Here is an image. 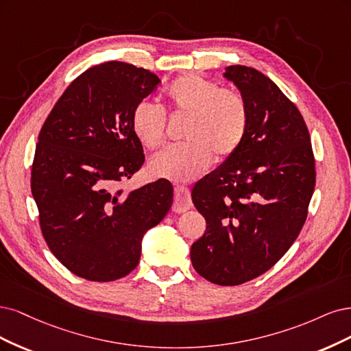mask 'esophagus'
Listing matches in <instances>:
<instances>
[{
  "instance_id": "obj_1",
  "label": "esophagus",
  "mask_w": 351,
  "mask_h": 351,
  "mask_svg": "<svg viewBox=\"0 0 351 351\" xmlns=\"http://www.w3.org/2000/svg\"><path fill=\"white\" fill-rule=\"evenodd\" d=\"M192 207L191 192L189 188L179 185L175 188V201H173V211L175 213H184Z\"/></svg>"
}]
</instances>
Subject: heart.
Masks as SVG:
<instances>
[{"mask_svg": "<svg viewBox=\"0 0 351 351\" xmlns=\"http://www.w3.org/2000/svg\"><path fill=\"white\" fill-rule=\"evenodd\" d=\"M166 97L173 115L186 118L182 134L186 143L152 157L153 175L186 182L206 171L213 154L224 160L239 149L250 125V109L241 92L186 74L171 83ZM131 125L147 149L156 150L166 141L165 112L149 100L134 108Z\"/></svg>", "mask_w": 351, "mask_h": 351, "instance_id": "heart-1", "label": "heart"}]
</instances>
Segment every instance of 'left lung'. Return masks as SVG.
Masks as SVG:
<instances>
[{"mask_svg":"<svg viewBox=\"0 0 351 351\" xmlns=\"http://www.w3.org/2000/svg\"><path fill=\"white\" fill-rule=\"evenodd\" d=\"M224 77L243 95L250 125L239 149L191 192L207 223L191 261L214 285L239 286L276 265L296 241L316 172L306 123L277 84L245 65L228 66Z\"/></svg>","mask_w":351,"mask_h":351,"instance_id":"8db88e82","label":"left lung"}]
</instances>
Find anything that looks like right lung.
<instances>
[{
    "label": "right lung",
    "mask_w": 351,
    "mask_h": 351,
    "mask_svg": "<svg viewBox=\"0 0 351 351\" xmlns=\"http://www.w3.org/2000/svg\"><path fill=\"white\" fill-rule=\"evenodd\" d=\"M159 77L110 61L66 87L43 122L30 188L43 239L73 274L114 281L138 265L144 233L172 207L166 179L125 192L118 184L138 172L145 156L132 131V110Z\"/></svg>",
    "instance_id": "obj_1"
}]
</instances>
